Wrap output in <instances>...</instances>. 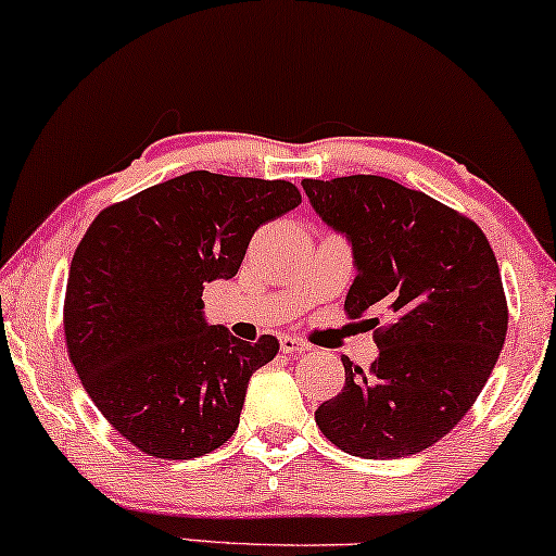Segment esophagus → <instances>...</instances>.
I'll return each mask as SVG.
<instances>
[{"mask_svg":"<svg viewBox=\"0 0 556 556\" xmlns=\"http://www.w3.org/2000/svg\"><path fill=\"white\" fill-rule=\"evenodd\" d=\"M279 349L285 354H305V351H311V343L298 339V336H279Z\"/></svg>","mask_w":556,"mask_h":556,"instance_id":"esophagus-1","label":"esophagus"}]
</instances>
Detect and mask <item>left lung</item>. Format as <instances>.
<instances>
[{
    "label": "left lung",
    "mask_w": 556,
    "mask_h": 556,
    "mask_svg": "<svg viewBox=\"0 0 556 556\" xmlns=\"http://www.w3.org/2000/svg\"><path fill=\"white\" fill-rule=\"evenodd\" d=\"M323 223L346 236L349 318L377 328L369 369L341 356L346 384L315 410L330 444L362 459L433 446L467 416L501 356L508 305L495 254L472 220L397 181L302 179Z\"/></svg>",
    "instance_id": "1"
}]
</instances>
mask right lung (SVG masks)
<instances>
[{"label": "right lung", "instance_id": "add662e5", "mask_svg": "<svg viewBox=\"0 0 556 556\" xmlns=\"http://www.w3.org/2000/svg\"><path fill=\"white\" fill-rule=\"evenodd\" d=\"M302 202L285 179L189 172L94 217L72 258L63 330L87 395L156 459L236 433L245 388L279 351L205 320L202 290L238 274L251 236Z\"/></svg>", "mask_w": 556, "mask_h": 556}]
</instances>
